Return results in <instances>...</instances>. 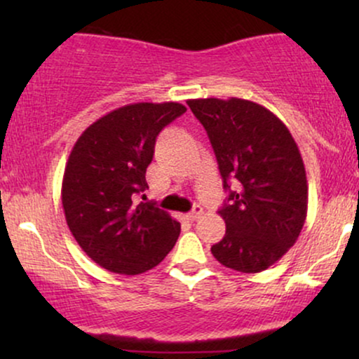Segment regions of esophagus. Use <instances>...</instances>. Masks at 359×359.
I'll use <instances>...</instances> for the list:
<instances>
[{
    "label": "esophagus",
    "mask_w": 359,
    "mask_h": 359,
    "mask_svg": "<svg viewBox=\"0 0 359 359\" xmlns=\"http://www.w3.org/2000/svg\"><path fill=\"white\" fill-rule=\"evenodd\" d=\"M203 208H201V205H194V209L191 212L187 214V219H191V221H196V219H199L201 216H203Z\"/></svg>",
    "instance_id": "obj_1"
}]
</instances>
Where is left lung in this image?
Masks as SVG:
<instances>
[{"instance_id": "obj_1", "label": "left lung", "mask_w": 359, "mask_h": 359, "mask_svg": "<svg viewBox=\"0 0 359 359\" xmlns=\"http://www.w3.org/2000/svg\"><path fill=\"white\" fill-rule=\"evenodd\" d=\"M203 123L229 191L219 209L226 234L212 245L221 265L258 273L295 245L307 217V177L294 137L258 102L189 100ZM233 191H231V184Z\"/></svg>"}]
</instances>
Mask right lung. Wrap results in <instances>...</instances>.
I'll return each mask as SVG.
<instances>
[{
  "label": "right lung",
  "instance_id": "right-lung-1",
  "mask_svg": "<svg viewBox=\"0 0 359 359\" xmlns=\"http://www.w3.org/2000/svg\"><path fill=\"white\" fill-rule=\"evenodd\" d=\"M185 111L180 102H133L77 138L62 179V208L72 236L102 269L138 275L174 248L180 222L155 204L133 201L148 189L156 137Z\"/></svg>",
  "mask_w": 359,
  "mask_h": 359
}]
</instances>
